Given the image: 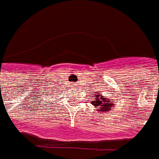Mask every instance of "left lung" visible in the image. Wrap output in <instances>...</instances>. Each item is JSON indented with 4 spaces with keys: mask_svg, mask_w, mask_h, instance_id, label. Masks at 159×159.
Masks as SVG:
<instances>
[{
    "mask_svg": "<svg viewBox=\"0 0 159 159\" xmlns=\"http://www.w3.org/2000/svg\"><path fill=\"white\" fill-rule=\"evenodd\" d=\"M92 97L94 98H92L91 103L95 106V108H99V112H108L115 105V103L113 102L114 100H112L111 98H107L106 97L100 95L99 93H97V95H93Z\"/></svg>",
    "mask_w": 159,
    "mask_h": 159,
    "instance_id": "left-lung-1",
    "label": "left lung"
}]
</instances>
